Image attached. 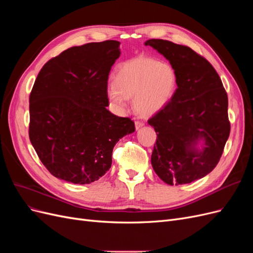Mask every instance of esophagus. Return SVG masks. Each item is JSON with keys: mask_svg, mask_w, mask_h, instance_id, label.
I'll list each match as a JSON object with an SVG mask.
<instances>
[{"mask_svg": "<svg viewBox=\"0 0 253 253\" xmlns=\"http://www.w3.org/2000/svg\"><path fill=\"white\" fill-rule=\"evenodd\" d=\"M142 126H143V122H141V121H135V127H136V129H139Z\"/></svg>", "mask_w": 253, "mask_h": 253, "instance_id": "1", "label": "esophagus"}]
</instances>
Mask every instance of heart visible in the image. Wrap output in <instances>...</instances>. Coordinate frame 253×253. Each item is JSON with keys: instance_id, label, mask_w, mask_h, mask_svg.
Returning <instances> with one entry per match:
<instances>
[{"instance_id": "obj_1", "label": "heart", "mask_w": 253, "mask_h": 253, "mask_svg": "<svg viewBox=\"0 0 253 253\" xmlns=\"http://www.w3.org/2000/svg\"><path fill=\"white\" fill-rule=\"evenodd\" d=\"M177 74L168 62L150 57H136L118 66L116 81L106 85V95L114 108L121 109L133 98L134 110L142 117L162 111L172 99Z\"/></svg>"}]
</instances>
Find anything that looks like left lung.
Masks as SVG:
<instances>
[{"mask_svg": "<svg viewBox=\"0 0 253 253\" xmlns=\"http://www.w3.org/2000/svg\"><path fill=\"white\" fill-rule=\"evenodd\" d=\"M144 45L177 74L170 102L148 121L157 134L151 164L168 185L190 183L209 174L223 154L230 134L227 93L216 71L193 49L160 39Z\"/></svg>", "mask_w": 253, "mask_h": 253, "instance_id": "8db88e82", "label": "left lung"}]
</instances>
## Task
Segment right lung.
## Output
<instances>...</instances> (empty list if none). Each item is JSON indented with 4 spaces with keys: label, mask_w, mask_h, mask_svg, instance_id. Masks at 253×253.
Listing matches in <instances>:
<instances>
[{
    "label": "right lung",
    "mask_w": 253,
    "mask_h": 253,
    "mask_svg": "<svg viewBox=\"0 0 253 253\" xmlns=\"http://www.w3.org/2000/svg\"><path fill=\"white\" fill-rule=\"evenodd\" d=\"M120 42L74 46L42 67L29 96V139L59 179L86 185L110 170L119 139L135 131L129 118L112 114L109 74Z\"/></svg>",
    "instance_id": "right-lung-1"
}]
</instances>
